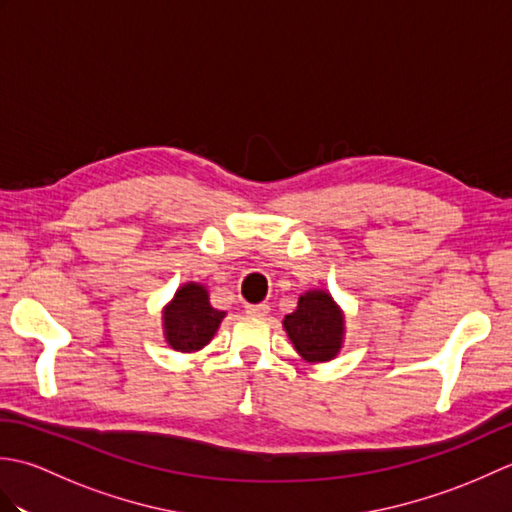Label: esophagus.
Here are the masks:
<instances>
[{"instance_id": "34e87169", "label": "esophagus", "mask_w": 512, "mask_h": 512, "mask_svg": "<svg viewBox=\"0 0 512 512\" xmlns=\"http://www.w3.org/2000/svg\"><path fill=\"white\" fill-rule=\"evenodd\" d=\"M268 310V303H248L246 306V314H253V317H266Z\"/></svg>"}]
</instances>
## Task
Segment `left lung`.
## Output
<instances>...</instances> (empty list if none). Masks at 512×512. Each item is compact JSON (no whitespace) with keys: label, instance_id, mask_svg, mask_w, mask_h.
Listing matches in <instances>:
<instances>
[{"label":"left lung","instance_id":"1","mask_svg":"<svg viewBox=\"0 0 512 512\" xmlns=\"http://www.w3.org/2000/svg\"><path fill=\"white\" fill-rule=\"evenodd\" d=\"M295 350L306 361H330L341 350L343 317L332 297L323 290L306 292L297 310L284 319Z\"/></svg>","mask_w":512,"mask_h":512}]
</instances>
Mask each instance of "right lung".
Listing matches in <instances>:
<instances>
[{
  "label": "right lung",
  "mask_w": 512,
  "mask_h": 512,
  "mask_svg": "<svg viewBox=\"0 0 512 512\" xmlns=\"http://www.w3.org/2000/svg\"><path fill=\"white\" fill-rule=\"evenodd\" d=\"M222 319L224 312L211 308L202 286L184 284L165 310V336L173 350H200L213 339Z\"/></svg>",
  "instance_id": "add662e5"
}]
</instances>
